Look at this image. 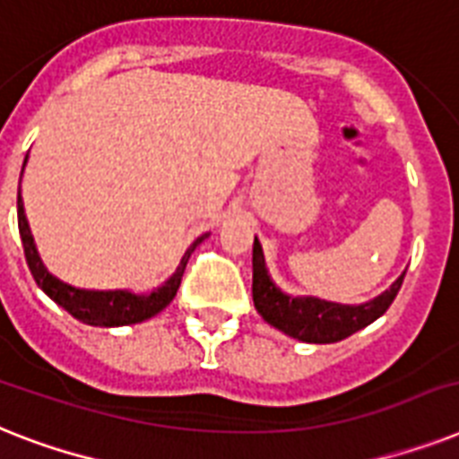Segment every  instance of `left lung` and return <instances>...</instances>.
<instances>
[{
  "instance_id": "1",
  "label": "left lung",
  "mask_w": 459,
  "mask_h": 459,
  "mask_svg": "<svg viewBox=\"0 0 459 459\" xmlns=\"http://www.w3.org/2000/svg\"><path fill=\"white\" fill-rule=\"evenodd\" d=\"M405 275V273H403ZM403 275L389 290L365 304H337V301L318 299V297H292L282 292L268 275L262 242L255 238L252 247V299L268 325L281 330L288 337L307 342V344H334L351 337L363 327L386 314L391 301L396 299Z\"/></svg>"
}]
</instances>
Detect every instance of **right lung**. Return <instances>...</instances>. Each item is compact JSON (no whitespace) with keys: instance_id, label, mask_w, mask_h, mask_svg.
<instances>
[{"instance_id":"add662e5","label":"right lung","mask_w":459,"mask_h":459,"mask_svg":"<svg viewBox=\"0 0 459 459\" xmlns=\"http://www.w3.org/2000/svg\"><path fill=\"white\" fill-rule=\"evenodd\" d=\"M28 165V158L23 162V169ZM23 177V171H21ZM18 230H21V240H23L25 262L30 266V273L35 278V282L44 290L47 297L63 307L73 318L87 323L94 327H120V325H134V323H143V320L158 316L162 308L169 307V301L177 297V290L184 278L186 264L188 256L193 255V249L210 238V233L197 238L191 247L186 249V255L181 256V264L177 271L171 273L169 281L165 285H160L158 290H152L148 294H136L129 290H82L63 282L61 278H56L54 273H48V268L44 266L42 256L37 252L35 238L30 230L28 217H25L23 197H21V186H18Z\"/></svg>"}]
</instances>
